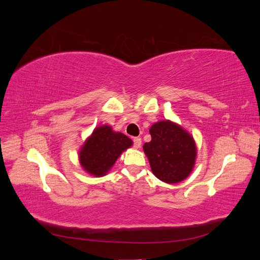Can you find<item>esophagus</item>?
<instances>
[{
    "mask_svg": "<svg viewBox=\"0 0 260 260\" xmlns=\"http://www.w3.org/2000/svg\"><path fill=\"white\" fill-rule=\"evenodd\" d=\"M141 144H142V140H141V138H133V146L136 148H139Z\"/></svg>",
    "mask_w": 260,
    "mask_h": 260,
    "instance_id": "1",
    "label": "esophagus"
}]
</instances>
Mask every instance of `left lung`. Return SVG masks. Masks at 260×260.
<instances>
[{
  "label": "left lung",
  "mask_w": 260,
  "mask_h": 260,
  "mask_svg": "<svg viewBox=\"0 0 260 260\" xmlns=\"http://www.w3.org/2000/svg\"><path fill=\"white\" fill-rule=\"evenodd\" d=\"M152 140L143 145L153 174L166 183L184 180L194 167L196 146L193 138L169 120L154 123L149 129Z\"/></svg>",
  "instance_id": "obj_1"
}]
</instances>
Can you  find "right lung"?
I'll use <instances>...</instances> for the list:
<instances>
[{"label": "right lung", "mask_w": 260, "mask_h": 260, "mask_svg": "<svg viewBox=\"0 0 260 260\" xmlns=\"http://www.w3.org/2000/svg\"><path fill=\"white\" fill-rule=\"evenodd\" d=\"M132 145V141L120 132H114L109 125L95 128L85 141L79 158L89 174L102 177L113 167L119 155Z\"/></svg>", "instance_id": "obj_1"}]
</instances>
